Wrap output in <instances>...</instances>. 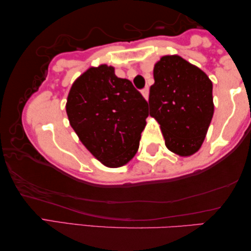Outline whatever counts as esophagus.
<instances>
[{
  "label": "esophagus",
  "instance_id": "34e87169",
  "mask_svg": "<svg viewBox=\"0 0 251 251\" xmlns=\"http://www.w3.org/2000/svg\"><path fill=\"white\" fill-rule=\"evenodd\" d=\"M141 93H142V96H143V98L146 99V100H148V99H149V88L146 87L145 89L142 90Z\"/></svg>",
  "mask_w": 251,
  "mask_h": 251
}]
</instances>
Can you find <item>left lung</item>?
<instances>
[{"mask_svg": "<svg viewBox=\"0 0 251 251\" xmlns=\"http://www.w3.org/2000/svg\"><path fill=\"white\" fill-rule=\"evenodd\" d=\"M150 116L158 121L168 149L181 157L194 154L206 138L213 116L212 82L202 70L179 55H164L154 64Z\"/></svg>", "mask_w": 251, "mask_h": 251, "instance_id": "left-lung-1", "label": "left lung"}]
</instances>
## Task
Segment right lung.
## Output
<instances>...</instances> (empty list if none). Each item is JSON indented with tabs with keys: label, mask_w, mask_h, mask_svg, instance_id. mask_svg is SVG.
Segmentation results:
<instances>
[{
	"label": "right lung",
	"mask_w": 251,
	"mask_h": 251,
	"mask_svg": "<svg viewBox=\"0 0 251 251\" xmlns=\"http://www.w3.org/2000/svg\"><path fill=\"white\" fill-rule=\"evenodd\" d=\"M65 109L80 141L104 166H125L137 153L148 102L131 81L114 75L113 67L101 64L77 77Z\"/></svg>",
	"instance_id": "1"
}]
</instances>
